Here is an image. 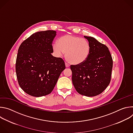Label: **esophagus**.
<instances>
[{"instance_id": "1", "label": "esophagus", "mask_w": 133, "mask_h": 133, "mask_svg": "<svg viewBox=\"0 0 133 133\" xmlns=\"http://www.w3.org/2000/svg\"><path fill=\"white\" fill-rule=\"evenodd\" d=\"M65 65H66V67L67 68H68V67H69V66H70L69 64H68L67 63H65Z\"/></svg>"}]
</instances>
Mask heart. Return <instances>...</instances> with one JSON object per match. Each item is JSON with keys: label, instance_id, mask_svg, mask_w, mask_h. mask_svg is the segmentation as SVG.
<instances>
[{"label": "heart", "instance_id": "b5f03b06", "mask_svg": "<svg viewBox=\"0 0 133 133\" xmlns=\"http://www.w3.org/2000/svg\"><path fill=\"white\" fill-rule=\"evenodd\" d=\"M52 47L58 56L66 52L67 61L74 65H78L85 61L90 51V46L86 39L69 35L59 38L58 43H54Z\"/></svg>", "mask_w": 133, "mask_h": 133}]
</instances>
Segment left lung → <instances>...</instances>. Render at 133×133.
<instances>
[{"instance_id":"8db88e82","label":"left lung","mask_w":133,"mask_h":133,"mask_svg":"<svg viewBox=\"0 0 133 133\" xmlns=\"http://www.w3.org/2000/svg\"><path fill=\"white\" fill-rule=\"evenodd\" d=\"M84 37L89 42V54L83 63L70 66L72 82L79 94L93 97L101 94L109 84L112 59L106 45L94 37Z\"/></svg>"}]
</instances>
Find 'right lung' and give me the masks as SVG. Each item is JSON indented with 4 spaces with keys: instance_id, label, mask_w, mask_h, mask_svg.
<instances>
[{
    "instance_id": "obj_1",
    "label": "right lung",
    "mask_w": 133,
    "mask_h": 133,
    "mask_svg": "<svg viewBox=\"0 0 133 133\" xmlns=\"http://www.w3.org/2000/svg\"><path fill=\"white\" fill-rule=\"evenodd\" d=\"M56 35L55 30L37 32L19 47L16 62L17 78L21 88L30 96L38 97L49 94L66 68L62 58L51 55Z\"/></svg>"
}]
</instances>
